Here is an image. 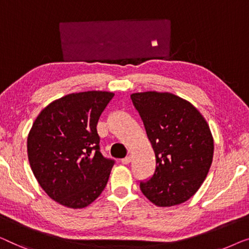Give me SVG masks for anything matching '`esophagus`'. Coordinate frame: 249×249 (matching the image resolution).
Returning <instances> with one entry per match:
<instances>
[{"instance_id": "esophagus-1", "label": "esophagus", "mask_w": 249, "mask_h": 249, "mask_svg": "<svg viewBox=\"0 0 249 249\" xmlns=\"http://www.w3.org/2000/svg\"><path fill=\"white\" fill-rule=\"evenodd\" d=\"M131 161H132V157L131 156H127V157H126V158L122 159V163H123V164H128L129 162H131Z\"/></svg>"}]
</instances>
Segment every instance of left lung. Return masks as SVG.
Here are the masks:
<instances>
[{
  "label": "left lung",
  "mask_w": 249,
  "mask_h": 249,
  "mask_svg": "<svg viewBox=\"0 0 249 249\" xmlns=\"http://www.w3.org/2000/svg\"><path fill=\"white\" fill-rule=\"evenodd\" d=\"M156 155L152 177L140 183L153 204L186 202L206 178L213 159V138L204 117L190 101L169 92L131 94Z\"/></svg>",
  "instance_id": "8db88e82"
}]
</instances>
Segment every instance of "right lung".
Here are the masks:
<instances>
[{
	"mask_svg": "<svg viewBox=\"0 0 249 249\" xmlns=\"http://www.w3.org/2000/svg\"><path fill=\"white\" fill-rule=\"evenodd\" d=\"M114 93H70L45 107L27 140L28 159L41 188L71 209L91 204L106 187L115 161L101 155L99 117Z\"/></svg>",
	"mask_w": 249,
	"mask_h": 249,
	"instance_id": "obj_1",
	"label": "right lung"
}]
</instances>
